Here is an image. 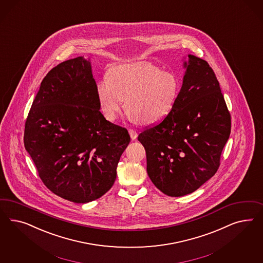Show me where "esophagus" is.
I'll list each match as a JSON object with an SVG mask.
<instances>
[{
	"mask_svg": "<svg viewBox=\"0 0 263 263\" xmlns=\"http://www.w3.org/2000/svg\"><path fill=\"white\" fill-rule=\"evenodd\" d=\"M128 132H129V135H130L132 140H135L136 138L138 137V133L136 132L135 130H133V129H129Z\"/></svg>",
	"mask_w": 263,
	"mask_h": 263,
	"instance_id": "esophagus-1",
	"label": "esophagus"
}]
</instances>
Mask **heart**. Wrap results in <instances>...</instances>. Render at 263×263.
<instances>
[{
	"instance_id": "b5f03b06",
	"label": "heart",
	"mask_w": 263,
	"mask_h": 263,
	"mask_svg": "<svg viewBox=\"0 0 263 263\" xmlns=\"http://www.w3.org/2000/svg\"><path fill=\"white\" fill-rule=\"evenodd\" d=\"M180 83L173 72L161 71L152 64L119 65L96 87L100 110L106 120H117L124 107L129 120L153 124L173 110Z\"/></svg>"
}]
</instances>
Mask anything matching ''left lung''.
I'll list each match as a JSON object with an SVG mask.
<instances>
[{
  "mask_svg": "<svg viewBox=\"0 0 263 263\" xmlns=\"http://www.w3.org/2000/svg\"><path fill=\"white\" fill-rule=\"evenodd\" d=\"M173 110L138 136L153 184L170 197L191 194L215 175L231 134V114L206 61L188 55Z\"/></svg>",
  "mask_w": 263,
  "mask_h": 263,
  "instance_id": "left-lung-1",
  "label": "left lung"
}]
</instances>
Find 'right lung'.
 Wrapping results in <instances>:
<instances>
[{"mask_svg": "<svg viewBox=\"0 0 263 263\" xmlns=\"http://www.w3.org/2000/svg\"><path fill=\"white\" fill-rule=\"evenodd\" d=\"M89 60L58 64L40 84L25 123L24 145L42 182L76 203L99 199L117 178L127 129L101 114Z\"/></svg>", "mask_w": 263, "mask_h": 263, "instance_id": "right-lung-1", "label": "right lung"}]
</instances>
